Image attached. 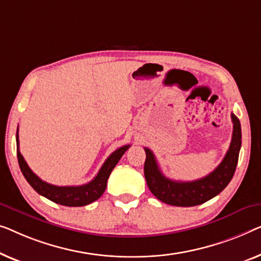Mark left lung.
I'll use <instances>...</instances> for the list:
<instances>
[{"instance_id":"obj_1","label":"left lung","mask_w":261,"mask_h":261,"mask_svg":"<svg viewBox=\"0 0 261 261\" xmlns=\"http://www.w3.org/2000/svg\"><path fill=\"white\" fill-rule=\"evenodd\" d=\"M230 117L233 122V135L228 151L214 171L196 181L181 182L167 178L161 171L153 152L144 148L146 155L144 163L145 179L150 192L157 199L177 207H193L207 202L228 186L236 172L241 148L240 120L234 113Z\"/></svg>"}]
</instances>
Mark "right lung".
Masks as SVG:
<instances>
[{"label":"right lung","instance_id":"obj_1","mask_svg":"<svg viewBox=\"0 0 261 261\" xmlns=\"http://www.w3.org/2000/svg\"><path fill=\"white\" fill-rule=\"evenodd\" d=\"M19 132V129H17ZM16 132V146H17V160H19V166L27 182L33 187V189L40 195L45 196L53 202L67 205V207H82L89 203H92L93 201L98 200L105 192L106 185H108V178L113 168L118 163V161L122 159L124 152L130 148V145H124L122 148L117 149L105 161L100 170L92 181L83 186H69V187H59L54 185H49L45 181H42L39 176H36L32 169L28 167L23 156L21 155L19 149V135Z\"/></svg>","mask_w":261,"mask_h":261}]
</instances>
